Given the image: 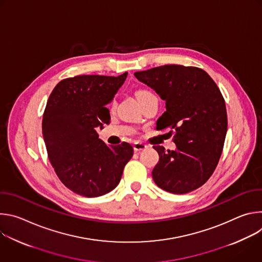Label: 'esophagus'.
Segmentation results:
<instances>
[{
    "label": "esophagus",
    "instance_id": "1",
    "mask_svg": "<svg viewBox=\"0 0 262 262\" xmlns=\"http://www.w3.org/2000/svg\"><path fill=\"white\" fill-rule=\"evenodd\" d=\"M146 148H147V145L144 144V143H142V142H136V143L134 144V150H135L136 152H140V151H142V150H145Z\"/></svg>",
    "mask_w": 262,
    "mask_h": 262
}]
</instances>
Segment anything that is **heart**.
Wrapping results in <instances>:
<instances>
[{
    "label": "heart",
    "instance_id": "1",
    "mask_svg": "<svg viewBox=\"0 0 262 262\" xmlns=\"http://www.w3.org/2000/svg\"><path fill=\"white\" fill-rule=\"evenodd\" d=\"M136 96H137L138 100L140 101V100H142V99H144L146 97L154 96V93L151 91L146 90V89H139V90L136 91ZM112 104H114V101H113V103H112Z\"/></svg>",
    "mask_w": 262,
    "mask_h": 262
}]
</instances>
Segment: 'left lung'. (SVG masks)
I'll return each instance as SVG.
<instances>
[{"mask_svg":"<svg viewBox=\"0 0 262 262\" xmlns=\"http://www.w3.org/2000/svg\"><path fill=\"white\" fill-rule=\"evenodd\" d=\"M135 77L166 101L157 128L174 129L176 150L154 146L160 156L152 171L155 182L173 194L200 188L219 163L227 133L226 105L219 87L206 71L194 66L164 65L137 71Z\"/></svg>","mask_w":262,"mask_h":262,"instance_id":"obj_1","label":"left lung"}]
</instances>
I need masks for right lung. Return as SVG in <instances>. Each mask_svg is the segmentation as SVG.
Listing matches in <instances>:
<instances>
[{"label":"right lung","instance_id":"obj_1","mask_svg":"<svg viewBox=\"0 0 262 262\" xmlns=\"http://www.w3.org/2000/svg\"><path fill=\"white\" fill-rule=\"evenodd\" d=\"M127 77L77 76L64 79L52 91L42 118L49 160L63 184L84 197L102 196L120 182L132 159V145L111 146L96 127L108 123L105 107Z\"/></svg>","mask_w":262,"mask_h":262}]
</instances>
